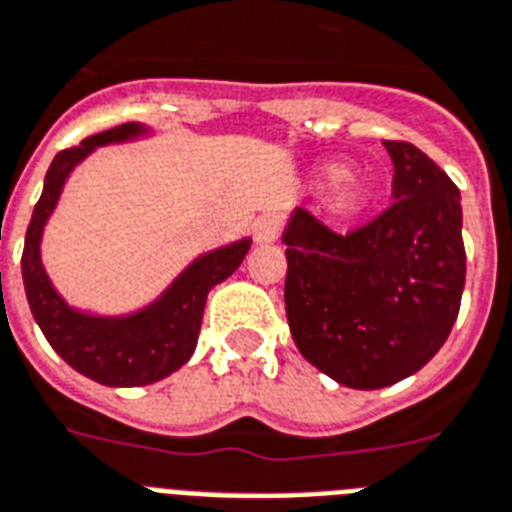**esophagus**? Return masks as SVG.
I'll use <instances>...</instances> for the list:
<instances>
[{
  "label": "esophagus",
  "instance_id": "obj_1",
  "mask_svg": "<svg viewBox=\"0 0 512 512\" xmlns=\"http://www.w3.org/2000/svg\"><path fill=\"white\" fill-rule=\"evenodd\" d=\"M252 234H255L257 244H270L278 239V218L273 215H263V218L255 220L252 226Z\"/></svg>",
  "mask_w": 512,
  "mask_h": 512
}]
</instances>
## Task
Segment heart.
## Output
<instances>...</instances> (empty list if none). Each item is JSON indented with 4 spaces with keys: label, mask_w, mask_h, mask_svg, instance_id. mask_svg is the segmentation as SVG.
<instances>
[{
    "label": "heart",
    "mask_w": 512,
    "mask_h": 512,
    "mask_svg": "<svg viewBox=\"0 0 512 512\" xmlns=\"http://www.w3.org/2000/svg\"><path fill=\"white\" fill-rule=\"evenodd\" d=\"M313 184L318 189L331 186V194L326 199V210L334 218L350 220L363 215L373 202V184L368 178L350 173L347 165L342 162H326L321 168L315 170Z\"/></svg>",
    "instance_id": "b5f03b06"
}]
</instances>
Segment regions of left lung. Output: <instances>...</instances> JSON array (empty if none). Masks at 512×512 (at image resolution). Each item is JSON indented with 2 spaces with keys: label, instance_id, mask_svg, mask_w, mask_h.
Segmentation results:
<instances>
[{
  "label": "left lung",
  "instance_id": "8db88e82",
  "mask_svg": "<svg viewBox=\"0 0 512 512\" xmlns=\"http://www.w3.org/2000/svg\"><path fill=\"white\" fill-rule=\"evenodd\" d=\"M394 202L339 236L297 207L284 228L286 318L307 363L350 389H384L439 352L465 286L463 207L450 176L384 141Z\"/></svg>",
  "mask_w": 512,
  "mask_h": 512
}]
</instances>
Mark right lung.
<instances>
[{
    "label": "right lung",
    "mask_w": 512,
    "mask_h": 512,
    "mask_svg": "<svg viewBox=\"0 0 512 512\" xmlns=\"http://www.w3.org/2000/svg\"><path fill=\"white\" fill-rule=\"evenodd\" d=\"M141 123L83 139L78 147L62 149L44 178V191L33 207L23 247V284L31 313L47 336L52 350L78 373L105 386H144L176 373L197 347L207 294L226 281L249 252L252 239H239L226 247L199 255L186 265L173 284L147 307L128 315H94L70 307L49 281L41 263V236L60 202L62 186L78 162L105 144H123L147 136Z\"/></svg>",
    "instance_id": "right-lung-1"
}]
</instances>
